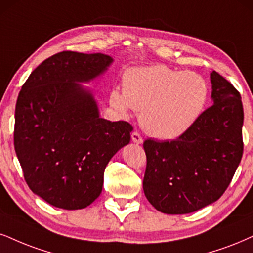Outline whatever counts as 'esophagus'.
I'll list each match as a JSON object with an SVG mask.
<instances>
[{
    "label": "esophagus",
    "mask_w": 253,
    "mask_h": 253,
    "mask_svg": "<svg viewBox=\"0 0 253 253\" xmlns=\"http://www.w3.org/2000/svg\"><path fill=\"white\" fill-rule=\"evenodd\" d=\"M131 139H132L133 143H136V144H142V143H143L142 136L139 135L138 132H136V131L131 133Z\"/></svg>",
    "instance_id": "34e87169"
}]
</instances>
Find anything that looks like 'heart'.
<instances>
[{"mask_svg":"<svg viewBox=\"0 0 253 253\" xmlns=\"http://www.w3.org/2000/svg\"><path fill=\"white\" fill-rule=\"evenodd\" d=\"M208 96L207 81L199 74L151 65L127 70L123 90H112L110 103L121 114L141 112L143 129L150 135L172 139L195 124Z\"/></svg>","mask_w":253,"mask_h":253,"instance_id":"1","label":"heart"}]
</instances>
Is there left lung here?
Masks as SVG:
<instances>
[{"label": "left lung", "instance_id": "left-lung-1", "mask_svg": "<svg viewBox=\"0 0 253 253\" xmlns=\"http://www.w3.org/2000/svg\"><path fill=\"white\" fill-rule=\"evenodd\" d=\"M213 104L173 141L143 143V190L156 210L195 212L212 204L231 182L243 156L241 93L216 71L210 74Z\"/></svg>", "mask_w": 253, "mask_h": 253}]
</instances>
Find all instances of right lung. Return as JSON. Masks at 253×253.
<instances>
[{
	"mask_svg": "<svg viewBox=\"0 0 253 253\" xmlns=\"http://www.w3.org/2000/svg\"><path fill=\"white\" fill-rule=\"evenodd\" d=\"M114 62L104 54L62 51L43 61L22 86L14 145L31 191L56 208L84 209L101 195L112 156L132 126L99 116L89 83Z\"/></svg>",
	"mask_w": 253,
	"mask_h": 253,
	"instance_id": "1",
	"label": "right lung"
}]
</instances>
